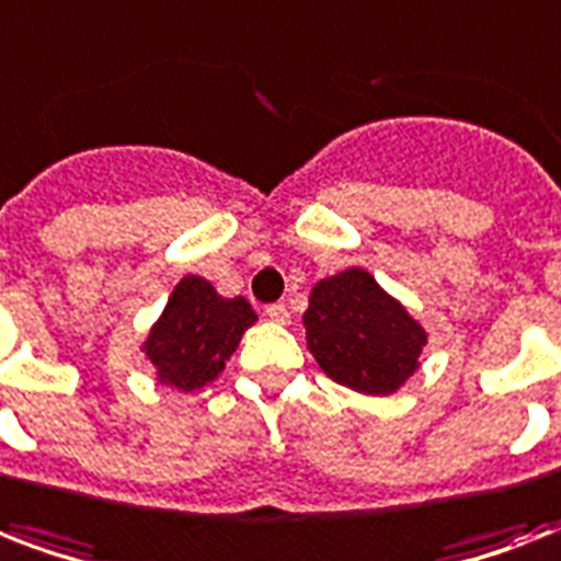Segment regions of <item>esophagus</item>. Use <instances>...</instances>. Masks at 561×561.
Masks as SVG:
<instances>
[{"mask_svg":"<svg viewBox=\"0 0 561 561\" xmlns=\"http://www.w3.org/2000/svg\"><path fill=\"white\" fill-rule=\"evenodd\" d=\"M264 317H267V320H273V323H290V311L285 306H282V302H273V306H267L264 308Z\"/></svg>","mask_w":561,"mask_h":561,"instance_id":"34e87169","label":"esophagus"}]
</instances>
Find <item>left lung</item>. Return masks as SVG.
Instances as JSON below:
<instances>
[{
  "label": "left lung",
  "mask_w": 561,
  "mask_h": 561,
  "mask_svg": "<svg viewBox=\"0 0 561 561\" xmlns=\"http://www.w3.org/2000/svg\"><path fill=\"white\" fill-rule=\"evenodd\" d=\"M302 323L320 369L367 396L399 390L427 343L425 329L364 267L317 282Z\"/></svg>",
  "instance_id": "left-lung-1"
}]
</instances>
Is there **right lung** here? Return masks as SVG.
<instances>
[{"instance_id":"right-lung-1","label":"right lung","mask_w":561,"mask_h":561,"mask_svg":"<svg viewBox=\"0 0 561 561\" xmlns=\"http://www.w3.org/2000/svg\"><path fill=\"white\" fill-rule=\"evenodd\" d=\"M253 323L255 311L244 297H220L203 276H183L151 325L142 352L160 383L183 392L201 390L224 373L241 334Z\"/></svg>"}]
</instances>
